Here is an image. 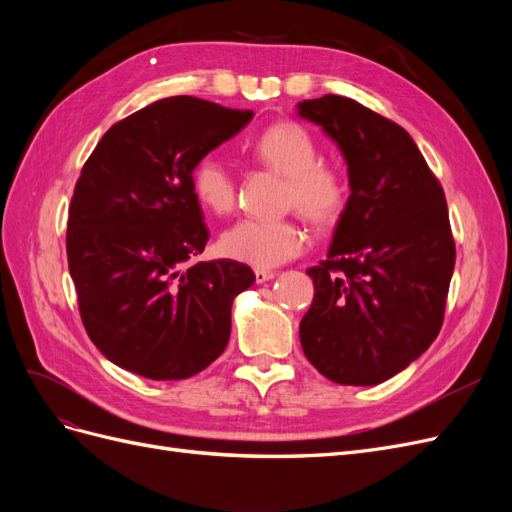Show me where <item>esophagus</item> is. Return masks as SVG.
<instances>
[{"label": "esophagus", "mask_w": 512, "mask_h": 512, "mask_svg": "<svg viewBox=\"0 0 512 512\" xmlns=\"http://www.w3.org/2000/svg\"><path fill=\"white\" fill-rule=\"evenodd\" d=\"M254 275H256V284H265V282H269L275 277L273 271H265V269H256Z\"/></svg>", "instance_id": "34e87169"}]
</instances>
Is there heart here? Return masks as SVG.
<instances>
[{
	"label": "heart",
	"mask_w": 512,
	"mask_h": 512,
	"mask_svg": "<svg viewBox=\"0 0 512 512\" xmlns=\"http://www.w3.org/2000/svg\"><path fill=\"white\" fill-rule=\"evenodd\" d=\"M252 156L286 177L284 205L297 209L312 224H333L346 203V185L335 168L318 162V145L307 130L292 121L273 123L252 143ZM192 190L198 203L213 213L235 207L237 185L228 166L215 156H205L192 170ZM307 245L301 222L243 218L220 235L224 256L256 269L280 267L299 256Z\"/></svg>",
	"instance_id": "1"
}]
</instances>
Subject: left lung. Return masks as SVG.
Here are the masks:
<instances>
[{
  "label": "left lung",
  "mask_w": 512,
  "mask_h": 512,
  "mask_svg": "<svg viewBox=\"0 0 512 512\" xmlns=\"http://www.w3.org/2000/svg\"><path fill=\"white\" fill-rule=\"evenodd\" d=\"M297 115L342 151L350 185L327 260L307 271L301 348L324 378L374 386L440 333L455 269L446 198L412 136L363 104L329 94Z\"/></svg>",
  "instance_id": "8db88e82"
}]
</instances>
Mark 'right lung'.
<instances>
[{
    "label": "right lung",
    "mask_w": 512,
    "mask_h": 512,
    "mask_svg": "<svg viewBox=\"0 0 512 512\" xmlns=\"http://www.w3.org/2000/svg\"><path fill=\"white\" fill-rule=\"evenodd\" d=\"M254 113L164 98L108 130L76 181L68 267L87 335L108 361L149 380H185L230 337V309L256 275L235 260L188 265L209 232L192 170Z\"/></svg>",
    "instance_id": "add662e5"
}]
</instances>
